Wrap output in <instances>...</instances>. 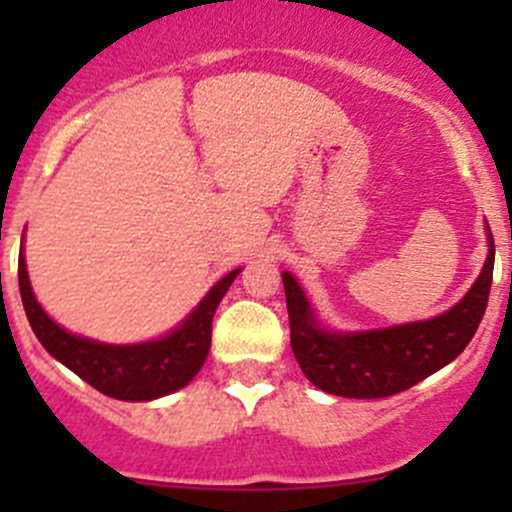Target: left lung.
I'll return each mask as SVG.
<instances>
[{"mask_svg": "<svg viewBox=\"0 0 512 512\" xmlns=\"http://www.w3.org/2000/svg\"><path fill=\"white\" fill-rule=\"evenodd\" d=\"M488 227V225H485ZM488 257L466 297L426 322L371 332L339 334L319 327L302 287L282 272L289 312V344L304 376L317 389L347 399H384L456 359L476 334L493 282L495 245L488 230Z\"/></svg>", "mask_w": 512, "mask_h": 512, "instance_id": "1", "label": "left lung"}]
</instances>
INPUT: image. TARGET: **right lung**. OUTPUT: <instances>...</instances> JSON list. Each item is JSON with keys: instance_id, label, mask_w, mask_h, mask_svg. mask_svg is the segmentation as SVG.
Segmentation results:
<instances>
[{"instance_id": "right-lung-1", "label": "right lung", "mask_w": 512, "mask_h": 512, "mask_svg": "<svg viewBox=\"0 0 512 512\" xmlns=\"http://www.w3.org/2000/svg\"><path fill=\"white\" fill-rule=\"evenodd\" d=\"M237 275L240 270L225 275L168 337L121 347V344H101L94 339L76 337L61 329L36 302L32 285H29L24 252H19V292H22L24 312L41 347L96 391L121 401L160 399V396L183 389L198 374L208 356L210 339H213L215 309Z\"/></svg>"}]
</instances>
